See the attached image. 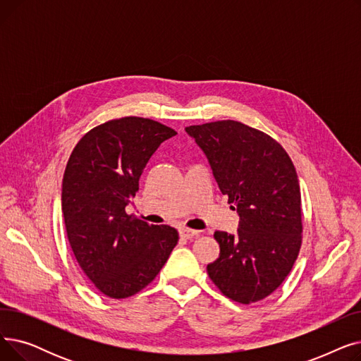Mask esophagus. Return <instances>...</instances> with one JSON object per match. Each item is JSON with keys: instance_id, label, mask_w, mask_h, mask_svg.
I'll return each instance as SVG.
<instances>
[{"instance_id": "obj_1", "label": "esophagus", "mask_w": 361, "mask_h": 361, "mask_svg": "<svg viewBox=\"0 0 361 361\" xmlns=\"http://www.w3.org/2000/svg\"><path fill=\"white\" fill-rule=\"evenodd\" d=\"M178 234H180L183 238H193L195 235L199 234V231L187 228V226H180V228H178Z\"/></svg>"}]
</instances>
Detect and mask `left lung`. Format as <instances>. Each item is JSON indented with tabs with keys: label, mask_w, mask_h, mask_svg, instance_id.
Here are the masks:
<instances>
[{
	"label": "left lung",
	"mask_w": 361,
	"mask_h": 361,
	"mask_svg": "<svg viewBox=\"0 0 361 361\" xmlns=\"http://www.w3.org/2000/svg\"><path fill=\"white\" fill-rule=\"evenodd\" d=\"M185 133L240 218L235 234L215 231L219 257L207 264V275L243 305L268 297L290 274L301 245V196L290 157L268 135L233 120Z\"/></svg>",
	"instance_id": "left-lung-1"
}]
</instances>
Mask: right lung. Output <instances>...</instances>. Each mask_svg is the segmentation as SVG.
<instances>
[{
    "label": "right lung",
    "mask_w": 361,
    "mask_h": 361,
    "mask_svg": "<svg viewBox=\"0 0 361 361\" xmlns=\"http://www.w3.org/2000/svg\"><path fill=\"white\" fill-rule=\"evenodd\" d=\"M176 135L158 121L124 117L92 128L71 152L61 192L66 231L80 268L106 297L149 286L178 241L173 226L126 214L150 157Z\"/></svg>",
    "instance_id": "right-lung-1"
}]
</instances>
